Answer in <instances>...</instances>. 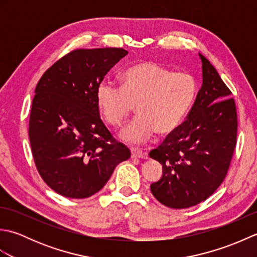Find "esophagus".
<instances>
[{
    "label": "esophagus",
    "mask_w": 257,
    "mask_h": 257,
    "mask_svg": "<svg viewBox=\"0 0 257 257\" xmlns=\"http://www.w3.org/2000/svg\"><path fill=\"white\" fill-rule=\"evenodd\" d=\"M130 152H132V158H144V159L148 158V154L139 148H130Z\"/></svg>",
    "instance_id": "1"
}]
</instances>
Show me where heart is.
<instances>
[{
  "label": "heart",
  "instance_id": "1",
  "mask_svg": "<svg viewBox=\"0 0 257 257\" xmlns=\"http://www.w3.org/2000/svg\"><path fill=\"white\" fill-rule=\"evenodd\" d=\"M121 88L109 81L97 87L96 100L103 119L119 127L135 106L138 117L119 134L129 144H141L157 132L170 135L187 118L196 95L192 76L172 70L155 62H141L120 76Z\"/></svg>",
  "mask_w": 257,
  "mask_h": 257
}]
</instances>
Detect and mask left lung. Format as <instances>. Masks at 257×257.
<instances>
[{
	"label": "left lung",
	"instance_id": "left-lung-1",
	"mask_svg": "<svg viewBox=\"0 0 257 257\" xmlns=\"http://www.w3.org/2000/svg\"><path fill=\"white\" fill-rule=\"evenodd\" d=\"M187 120L150 152L162 165L151 193L168 207L187 209L206 200L224 180L236 145V108L231 91L207 59Z\"/></svg>",
	"mask_w": 257,
	"mask_h": 257
}]
</instances>
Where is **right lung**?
Wrapping results in <instances>:
<instances>
[{
	"label": "right lung",
	"mask_w": 257,
	"mask_h": 257,
	"mask_svg": "<svg viewBox=\"0 0 257 257\" xmlns=\"http://www.w3.org/2000/svg\"><path fill=\"white\" fill-rule=\"evenodd\" d=\"M128 52L76 50L48 68L35 88L29 136L41 177L66 198L85 199L103 188L130 151L100 119L97 87Z\"/></svg>",
	"instance_id": "add662e5"
}]
</instances>
